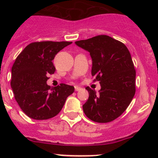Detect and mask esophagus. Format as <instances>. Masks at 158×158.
<instances>
[{
    "label": "esophagus",
    "instance_id": "obj_1",
    "mask_svg": "<svg viewBox=\"0 0 158 158\" xmlns=\"http://www.w3.org/2000/svg\"><path fill=\"white\" fill-rule=\"evenodd\" d=\"M80 89H81L80 87L77 86V85H76V86H75V90H76V91H79Z\"/></svg>",
    "mask_w": 158,
    "mask_h": 158
}]
</instances>
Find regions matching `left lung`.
Returning a JSON list of instances; mask_svg holds the SVG:
<instances>
[{"label": "left lung", "instance_id": "left-lung-1", "mask_svg": "<svg viewBox=\"0 0 158 158\" xmlns=\"http://www.w3.org/2000/svg\"><path fill=\"white\" fill-rule=\"evenodd\" d=\"M88 51L92 58V76L100 82L96 93L89 87V96L82 106L84 113L92 121L107 123L126 110L135 94V73L126 46L106 35H98L75 42Z\"/></svg>", "mask_w": 158, "mask_h": 158}]
</instances>
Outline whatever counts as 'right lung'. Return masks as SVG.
<instances>
[{
  "label": "right lung",
  "mask_w": 158,
  "mask_h": 158,
  "mask_svg": "<svg viewBox=\"0 0 158 158\" xmlns=\"http://www.w3.org/2000/svg\"><path fill=\"white\" fill-rule=\"evenodd\" d=\"M72 42L32 43L16 59L11 69V88L22 111L35 120H46L59 114L74 87L60 84L50 87L47 84L49 74L56 68L55 56Z\"/></svg>",
  "instance_id": "right-lung-1"
}]
</instances>
